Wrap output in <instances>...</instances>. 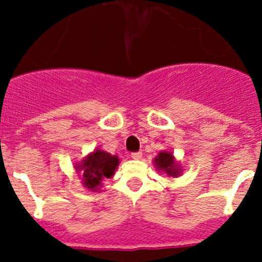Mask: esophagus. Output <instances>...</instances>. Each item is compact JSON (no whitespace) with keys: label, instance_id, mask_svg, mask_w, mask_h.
Here are the masks:
<instances>
[{"label":"esophagus","instance_id":"1","mask_svg":"<svg viewBox=\"0 0 262 262\" xmlns=\"http://www.w3.org/2000/svg\"><path fill=\"white\" fill-rule=\"evenodd\" d=\"M142 152H134V154H131V157H133L134 160H140L142 159Z\"/></svg>","mask_w":262,"mask_h":262}]
</instances>
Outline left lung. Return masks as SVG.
I'll return each instance as SVG.
<instances>
[{"mask_svg":"<svg viewBox=\"0 0 262 262\" xmlns=\"http://www.w3.org/2000/svg\"><path fill=\"white\" fill-rule=\"evenodd\" d=\"M155 166L157 168V170L160 172H164L168 177H178L181 174V168L177 165L174 157L170 152H160L154 160Z\"/></svg>","mask_w":262,"mask_h":262,"instance_id":"obj_1","label":"left lung"}]
</instances>
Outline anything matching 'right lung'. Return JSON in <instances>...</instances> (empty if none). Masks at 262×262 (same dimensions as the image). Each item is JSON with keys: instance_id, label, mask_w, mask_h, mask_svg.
Instances as JSON below:
<instances>
[{"instance_id": "add662e5", "label": "right lung", "mask_w": 262, "mask_h": 262, "mask_svg": "<svg viewBox=\"0 0 262 262\" xmlns=\"http://www.w3.org/2000/svg\"><path fill=\"white\" fill-rule=\"evenodd\" d=\"M118 164L119 159L117 156H113L102 149H96L88 155L81 164L76 165V169L81 172L82 185L89 190L97 191L103 178H110L114 176Z\"/></svg>"}]
</instances>
